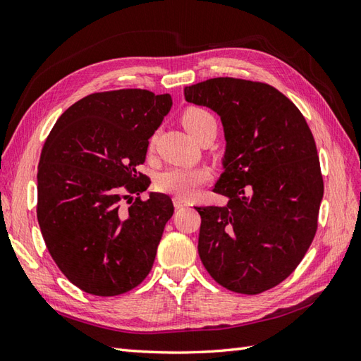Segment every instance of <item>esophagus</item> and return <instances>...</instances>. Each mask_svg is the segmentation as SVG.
<instances>
[{
  "mask_svg": "<svg viewBox=\"0 0 361 361\" xmlns=\"http://www.w3.org/2000/svg\"><path fill=\"white\" fill-rule=\"evenodd\" d=\"M173 206L176 209H181V208H185V206H186V202L180 197H173Z\"/></svg>",
  "mask_w": 361,
  "mask_h": 361,
  "instance_id": "1",
  "label": "esophagus"
}]
</instances>
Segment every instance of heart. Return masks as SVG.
Listing matches in <instances>:
<instances>
[{
	"label": "heart",
	"mask_w": 361,
	"mask_h": 361,
	"mask_svg": "<svg viewBox=\"0 0 361 361\" xmlns=\"http://www.w3.org/2000/svg\"><path fill=\"white\" fill-rule=\"evenodd\" d=\"M183 126L195 140L208 130H217V121L206 109L189 106L181 116ZM153 140L150 141V145ZM209 180L208 171L200 167H172L163 172L157 180V188L161 192L172 194L175 197H189L194 190Z\"/></svg>",
	"instance_id": "heart-1"
}]
</instances>
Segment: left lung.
Wrapping results in <instances>:
<instances>
[{"label":"left lung","mask_w":361,"mask_h":361,"mask_svg":"<svg viewBox=\"0 0 361 361\" xmlns=\"http://www.w3.org/2000/svg\"><path fill=\"white\" fill-rule=\"evenodd\" d=\"M216 111L224 172L212 190L225 206L195 208L198 255L225 288L257 295L293 273L315 237L324 186L315 140L298 106L267 83L217 78L185 88Z\"/></svg>","instance_id":"8db88e82"}]
</instances>
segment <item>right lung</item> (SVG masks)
<instances>
[{"label":"right lung","instance_id":"obj_1","mask_svg":"<svg viewBox=\"0 0 361 361\" xmlns=\"http://www.w3.org/2000/svg\"><path fill=\"white\" fill-rule=\"evenodd\" d=\"M172 109L171 94L147 90L94 93L52 127L37 173V219L46 247L75 287L96 296L135 288L152 270L171 197L149 192L137 172L149 140Z\"/></svg>","mask_w":361,"mask_h":361}]
</instances>
